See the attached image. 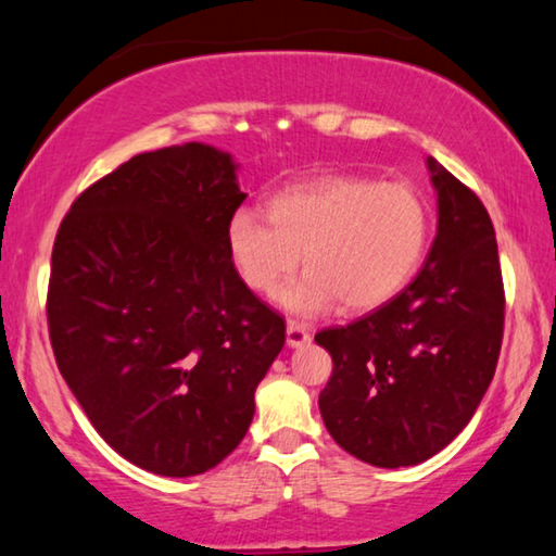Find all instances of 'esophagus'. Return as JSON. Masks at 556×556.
<instances>
[{
    "label": "esophagus",
    "mask_w": 556,
    "mask_h": 556,
    "mask_svg": "<svg viewBox=\"0 0 556 556\" xmlns=\"http://www.w3.org/2000/svg\"><path fill=\"white\" fill-rule=\"evenodd\" d=\"M287 343H289L291 348H301V345L312 343V333L306 331L304 324L289 321V324H287Z\"/></svg>",
    "instance_id": "34e87169"
}]
</instances>
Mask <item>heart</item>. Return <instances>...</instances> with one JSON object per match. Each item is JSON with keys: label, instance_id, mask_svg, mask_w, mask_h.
<instances>
[{"label": "heart", "instance_id": "obj_1", "mask_svg": "<svg viewBox=\"0 0 556 556\" xmlns=\"http://www.w3.org/2000/svg\"><path fill=\"white\" fill-rule=\"evenodd\" d=\"M267 219L250 208L232 213L228 257L262 296H275L301 260L306 275L281 294L296 314L336 301L357 314L390 301L419 271L431 232L429 203L412 184L355 174L285 188L267 201Z\"/></svg>", "mask_w": 556, "mask_h": 556}]
</instances>
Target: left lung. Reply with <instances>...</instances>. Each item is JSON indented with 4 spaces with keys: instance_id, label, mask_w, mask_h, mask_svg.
<instances>
[{
    "instance_id": "8db88e82",
    "label": "left lung",
    "mask_w": 556,
    "mask_h": 556,
    "mask_svg": "<svg viewBox=\"0 0 556 556\" xmlns=\"http://www.w3.org/2000/svg\"><path fill=\"white\" fill-rule=\"evenodd\" d=\"M427 164L439 228L425 267L388 304L316 333L333 357L318 394L328 434L378 468L417 466L448 446L481 404L503 343L491 215L454 174Z\"/></svg>"
}]
</instances>
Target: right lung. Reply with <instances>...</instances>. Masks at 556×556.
<instances>
[{"instance_id":"obj_1","label":"right lung","mask_w":556,"mask_h":556,"mask_svg":"<svg viewBox=\"0 0 556 556\" xmlns=\"http://www.w3.org/2000/svg\"><path fill=\"white\" fill-rule=\"evenodd\" d=\"M244 199L230 154L188 142L88 186L55 235V363L98 434L149 473L199 476L232 454L285 348V318L228 257Z\"/></svg>"}]
</instances>
